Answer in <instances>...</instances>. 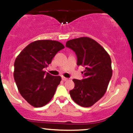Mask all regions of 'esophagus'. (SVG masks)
Returning a JSON list of instances; mask_svg holds the SVG:
<instances>
[{"label":"esophagus","mask_w":133,"mask_h":133,"mask_svg":"<svg viewBox=\"0 0 133 133\" xmlns=\"http://www.w3.org/2000/svg\"><path fill=\"white\" fill-rule=\"evenodd\" d=\"M62 79L64 81H66L69 80L68 78H67V77H62Z\"/></svg>","instance_id":"esophagus-1"}]
</instances>
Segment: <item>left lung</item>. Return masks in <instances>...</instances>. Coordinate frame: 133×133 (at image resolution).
Instances as JSON below:
<instances>
[{"label":"left lung","instance_id":"left-lung-1","mask_svg":"<svg viewBox=\"0 0 133 133\" xmlns=\"http://www.w3.org/2000/svg\"><path fill=\"white\" fill-rule=\"evenodd\" d=\"M65 46L75 52L77 65L85 68L84 79L72 80L75 86L70 96L79 106H92L104 95L112 77L110 56L98 42L88 37L68 41Z\"/></svg>","mask_w":133,"mask_h":133}]
</instances>
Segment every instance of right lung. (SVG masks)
<instances>
[{"mask_svg":"<svg viewBox=\"0 0 133 133\" xmlns=\"http://www.w3.org/2000/svg\"><path fill=\"white\" fill-rule=\"evenodd\" d=\"M64 48L58 41L38 40L27 45L16 59L14 80L21 95L31 106H45L54 96L61 77L52 76L43 69Z\"/></svg>","mask_w":133,"mask_h":133,"instance_id":"obj_1","label":"right lung"}]
</instances>
